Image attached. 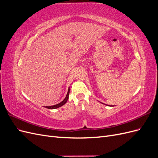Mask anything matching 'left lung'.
Returning <instances> with one entry per match:
<instances>
[{
    "label": "left lung",
    "instance_id": "left-lung-1",
    "mask_svg": "<svg viewBox=\"0 0 158 158\" xmlns=\"http://www.w3.org/2000/svg\"><path fill=\"white\" fill-rule=\"evenodd\" d=\"M103 104H104V105H106V104H105V103H103ZM106 106H107V105H106Z\"/></svg>",
    "mask_w": 158,
    "mask_h": 158
}]
</instances>
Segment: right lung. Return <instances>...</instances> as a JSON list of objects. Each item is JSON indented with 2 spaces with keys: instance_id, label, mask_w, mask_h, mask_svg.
<instances>
[{
  "instance_id": "right-lung-1",
  "label": "right lung",
  "mask_w": 158,
  "mask_h": 158,
  "mask_svg": "<svg viewBox=\"0 0 158 158\" xmlns=\"http://www.w3.org/2000/svg\"><path fill=\"white\" fill-rule=\"evenodd\" d=\"M69 93H70V88H69V90H68V92H67V94H66L65 98L64 99L63 101H62L60 103L56 104V105H55V106H46V108L47 109H57L59 108L61 106H64V105L67 102L68 99H69Z\"/></svg>"
}]
</instances>
